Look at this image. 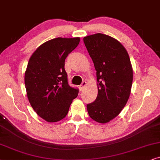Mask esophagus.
<instances>
[{
	"label": "esophagus",
	"mask_w": 160,
	"mask_h": 160,
	"mask_svg": "<svg viewBox=\"0 0 160 160\" xmlns=\"http://www.w3.org/2000/svg\"><path fill=\"white\" fill-rule=\"evenodd\" d=\"M86 81H83L82 82V84L80 85V91H82L83 90V89L85 88V87H86Z\"/></svg>",
	"instance_id": "obj_1"
}]
</instances>
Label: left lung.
I'll return each instance as SVG.
<instances>
[{
  "label": "left lung",
  "mask_w": 160,
  "mask_h": 160,
  "mask_svg": "<svg viewBox=\"0 0 160 160\" xmlns=\"http://www.w3.org/2000/svg\"><path fill=\"white\" fill-rule=\"evenodd\" d=\"M83 42L97 71L98 88L97 99L87 105V110L93 120L108 123L118 116L130 96V58L121 42L106 34L86 36Z\"/></svg>",
  "instance_id": "obj_1"
}]
</instances>
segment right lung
Masks as SVG:
<instances>
[{
	"mask_svg": "<svg viewBox=\"0 0 160 160\" xmlns=\"http://www.w3.org/2000/svg\"><path fill=\"white\" fill-rule=\"evenodd\" d=\"M80 37L49 40L30 58L25 73L27 97L34 111L48 122H57L67 116L78 89L69 86L65 59L80 43Z\"/></svg>",
	"mask_w": 160,
	"mask_h": 160,
	"instance_id": "right-lung-1",
	"label": "right lung"
}]
</instances>
